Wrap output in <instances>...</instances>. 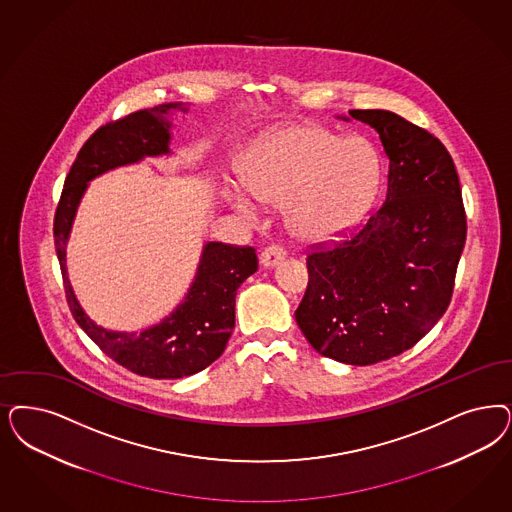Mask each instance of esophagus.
<instances>
[{
    "label": "esophagus",
    "mask_w": 512,
    "mask_h": 512,
    "mask_svg": "<svg viewBox=\"0 0 512 512\" xmlns=\"http://www.w3.org/2000/svg\"><path fill=\"white\" fill-rule=\"evenodd\" d=\"M283 257H285V249L282 246H268L263 249V253H261V265L266 266H276L280 261H282Z\"/></svg>",
    "instance_id": "obj_1"
}]
</instances>
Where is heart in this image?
I'll return each instance as SVG.
<instances>
[{
  "mask_svg": "<svg viewBox=\"0 0 512 512\" xmlns=\"http://www.w3.org/2000/svg\"><path fill=\"white\" fill-rule=\"evenodd\" d=\"M247 193L266 204L287 202L289 229L306 242H325L352 229L371 206L380 162L369 141L338 138L318 126H295L259 141L246 160ZM251 215L255 206L240 198Z\"/></svg>",
  "mask_w": 512,
  "mask_h": 512,
  "instance_id": "obj_1",
  "label": "heart"
}]
</instances>
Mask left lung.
<instances>
[{
	"instance_id": "left-lung-1",
	"label": "left lung",
	"mask_w": 512,
	"mask_h": 512,
	"mask_svg": "<svg viewBox=\"0 0 512 512\" xmlns=\"http://www.w3.org/2000/svg\"><path fill=\"white\" fill-rule=\"evenodd\" d=\"M350 115L380 134L388 193L363 229L308 255L295 319L316 352L365 367L412 348L442 318L467 219L454 160L439 138L386 109Z\"/></svg>"
}]
</instances>
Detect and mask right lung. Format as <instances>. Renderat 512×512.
Here are the masks:
<instances>
[{
    "mask_svg": "<svg viewBox=\"0 0 512 512\" xmlns=\"http://www.w3.org/2000/svg\"><path fill=\"white\" fill-rule=\"evenodd\" d=\"M176 109L187 111L181 104H160L98 128L71 164L54 213V246L73 318L115 363L157 380H176L204 371L225 352L234 329L236 291L259 268L255 249L208 242L193 285L176 310L141 333H119L96 325L75 299L66 270V244L90 179L145 157L170 153L172 124L168 115Z\"/></svg>",
    "mask_w": 512,
    "mask_h": 512,
    "instance_id": "add662e5",
    "label": "right lung"
}]
</instances>
